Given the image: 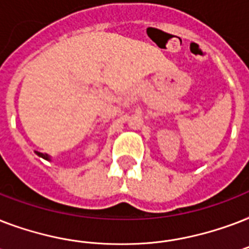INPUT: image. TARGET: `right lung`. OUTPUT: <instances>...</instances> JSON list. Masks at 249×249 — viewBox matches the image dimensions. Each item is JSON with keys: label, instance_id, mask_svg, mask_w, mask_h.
<instances>
[{"label": "right lung", "instance_id": "obj_1", "mask_svg": "<svg viewBox=\"0 0 249 249\" xmlns=\"http://www.w3.org/2000/svg\"><path fill=\"white\" fill-rule=\"evenodd\" d=\"M35 152H36V155H38V156H40V158H42V159L49 160V161L52 160V158H50V155H48V154H42V152H38V151H35Z\"/></svg>", "mask_w": 249, "mask_h": 249}]
</instances>
